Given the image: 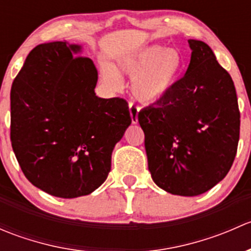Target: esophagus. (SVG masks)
<instances>
[{
    "mask_svg": "<svg viewBox=\"0 0 251 251\" xmlns=\"http://www.w3.org/2000/svg\"><path fill=\"white\" fill-rule=\"evenodd\" d=\"M138 111H140V108L136 107L133 103H130V115H131V120H132V124H137Z\"/></svg>",
    "mask_w": 251,
    "mask_h": 251,
    "instance_id": "obj_1",
    "label": "esophagus"
}]
</instances>
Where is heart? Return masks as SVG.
Here are the masks:
<instances>
[{"label": "heart", "instance_id": "obj_1", "mask_svg": "<svg viewBox=\"0 0 251 251\" xmlns=\"http://www.w3.org/2000/svg\"><path fill=\"white\" fill-rule=\"evenodd\" d=\"M186 68V60L177 50L166 47H144L118 60V70L111 65H103L102 80L111 91L123 88L120 74L131 78V93L138 102L154 104L165 98L178 82Z\"/></svg>", "mask_w": 251, "mask_h": 251}]
</instances>
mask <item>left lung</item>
<instances>
[{"mask_svg": "<svg viewBox=\"0 0 251 251\" xmlns=\"http://www.w3.org/2000/svg\"><path fill=\"white\" fill-rule=\"evenodd\" d=\"M188 69L165 98L138 113L148 169L175 196L203 194L225 178L237 154L240 113L231 75L212 50L188 40Z\"/></svg>", "mask_w": 251, "mask_h": 251, "instance_id": "1", "label": "left lung"}]
</instances>
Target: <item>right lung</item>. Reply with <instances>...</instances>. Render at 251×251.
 Returning <instances> with one entry per match:
<instances>
[{
    "label": "right lung",
    "instance_id": "1",
    "mask_svg": "<svg viewBox=\"0 0 251 251\" xmlns=\"http://www.w3.org/2000/svg\"><path fill=\"white\" fill-rule=\"evenodd\" d=\"M81 46L39 45L11 88V142L25 177L58 198L87 196L107 179L131 124L123 98L96 96L98 73Z\"/></svg>",
    "mask_w": 251,
    "mask_h": 251
}]
</instances>
